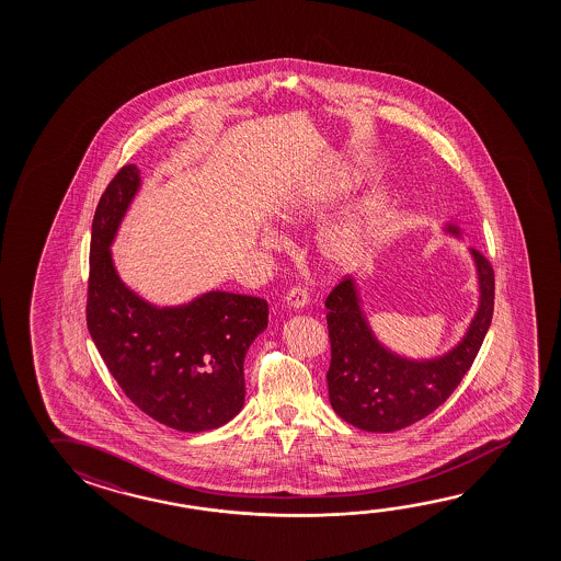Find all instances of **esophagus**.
Listing matches in <instances>:
<instances>
[{
  "mask_svg": "<svg viewBox=\"0 0 561 561\" xmlns=\"http://www.w3.org/2000/svg\"><path fill=\"white\" fill-rule=\"evenodd\" d=\"M285 304L291 309H304L305 305L309 304V294L301 285H294L287 295H285Z\"/></svg>",
  "mask_w": 561,
  "mask_h": 561,
  "instance_id": "esophagus-1",
  "label": "esophagus"
}]
</instances>
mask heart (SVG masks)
I'll list each match as a JSON object with an SVG mask.
<instances>
[{"mask_svg": "<svg viewBox=\"0 0 561 561\" xmlns=\"http://www.w3.org/2000/svg\"><path fill=\"white\" fill-rule=\"evenodd\" d=\"M331 195L329 187H321L314 192L295 199L284 213V219L295 221L301 219L305 215L314 211V207L319 203L327 202ZM364 250V234L358 227V222H346L339 225L334 229L327 232V237L322 240V254L331 262L332 266L346 267L354 264L358 260L359 254Z\"/></svg>", "mask_w": 561, "mask_h": 561, "instance_id": "b5f03b06", "label": "heart"}]
</instances>
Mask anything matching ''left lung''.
Returning <instances> with one entry per match:
<instances>
[{
	"mask_svg": "<svg viewBox=\"0 0 561 561\" xmlns=\"http://www.w3.org/2000/svg\"><path fill=\"white\" fill-rule=\"evenodd\" d=\"M458 234L456 227H448ZM479 309L456 348L440 358H401L377 342L350 277L327 297L331 368L327 371L332 409L359 431L396 432L434 413L468 374L485 340L495 307V272L479 250Z\"/></svg>",
	"mask_w": 561,
	"mask_h": 561,
	"instance_id": "1",
	"label": "left lung"
}]
</instances>
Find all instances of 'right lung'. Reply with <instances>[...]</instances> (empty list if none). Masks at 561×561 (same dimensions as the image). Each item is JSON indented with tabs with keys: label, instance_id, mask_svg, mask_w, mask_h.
<instances>
[{
	"label": "right lung",
	"instance_id": "1",
	"mask_svg": "<svg viewBox=\"0 0 561 561\" xmlns=\"http://www.w3.org/2000/svg\"><path fill=\"white\" fill-rule=\"evenodd\" d=\"M138 185L137 165H123L93 215L88 331L142 413L174 431H213L244 404V356L267 327V304L209 291L160 309L133 294L115 272L110 247Z\"/></svg>",
	"mask_w": 561,
	"mask_h": 561
}]
</instances>
